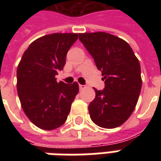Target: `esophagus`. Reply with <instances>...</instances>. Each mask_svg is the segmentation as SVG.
<instances>
[{
    "instance_id": "esophagus-1",
    "label": "esophagus",
    "mask_w": 161,
    "mask_h": 161,
    "mask_svg": "<svg viewBox=\"0 0 161 161\" xmlns=\"http://www.w3.org/2000/svg\"><path fill=\"white\" fill-rule=\"evenodd\" d=\"M85 87H86L85 85H83V84H79V89H80V90H83V89H84Z\"/></svg>"
}]
</instances>
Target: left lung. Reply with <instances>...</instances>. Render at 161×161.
<instances>
[{
  "instance_id": "obj_1",
  "label": "left lung",
  "mask_w": 161,
  "mask_h": 161,
  "mask_svg": "<svg viewBox=\"0 0 161 161\" xmlns=\"http://www.w3.org/2000/svg\"><path fill=\"white\" fill-rule=\"evenodd\" d=\"M79 40L95 60L105 81L103 91L94 88L96 97L89 105L95 124L115 128L135 110L142 90L141 65L125 40L104 32L79 33Z\"/></svg>"
}]
</instances>
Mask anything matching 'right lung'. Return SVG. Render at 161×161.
<instances>
[{"instance_id":"1","label":"right lung","mask_w":161,"mask_h":161,"mask_svg":"<svg viewBox=\"0 0 161 161\" xmlns=\"http://www.w3.org/2000/svg\"><path fill=\"white\" fill-rule=\"evenodd\" d=\"M77 33H52L37 39L24 52L17 68V91L23 111L44 130L65 122L70 106L79 91L77 82H57Z\"/></svg>"}]
</instances>
